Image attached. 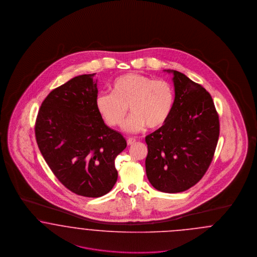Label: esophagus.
I'll return each instance as SVG.
<instances>
[{
    "label": "esophagus",
    "instance_id": "obj_1",
    "mask_svg": "<svg viewBox=\"0 0 257 257\" xmlns=\"http://www.w3.org/2000/svg\"><path fill=\"white\" fill-rule=\"evenodd\" d=\"M135 142H136V139H134V138H128V139L126 140L127 145H133Z\"/></svg>",
    "mask_w": 257,
    "mask_h": 257
}]
</instances>
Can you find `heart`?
I'll list each match as a JSON object with an SVG mask.
<instances>
[{
  "label": "heart",
  "instance_id": "b5f03b06",
  "mask_svg": "<svg viewBox=\"0 0 257 257\" xmlns=\"http://www.w3.org/2000/svg\"><path fill=\"white\" fill-rule=\"evenodd\" d=\"M174 100V89L167 80L130 73L114 79L110 93L99 94L96 106L106 123L117 126L123 123L128 106L133 112L123 123V131L136 134L147 125L155 128L165 123Z\"/></svg>",
  "mask_w": 257,
  "mask_h": 257
}]
</instances>
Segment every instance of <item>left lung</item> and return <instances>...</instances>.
<instances>
[{"label":"left lung","instance_id":"1","mask_svg":"<svg viewBox=\"0 0 257 257\" xmlns=\"http://www.w3.org/2000/svg\"><path fill=\"white\" fill-rule=\"evenodd\" d=\"M173 73L175 100L164 124L146 136V173L161 192L179 193L198 183L211 164L220 122L210 94L184 74Z\"/></svg>","mask_w":257,"mask_h":257}]
</instances>
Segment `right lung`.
<instances>
[{
  "instance_id": "right-lung-1",
  "label": "right lung",
  "mask_w": 257,
  "mask_h": 257,
  "mask_svg": "<svg viewBox=\"0 0 257 257\" xmlns=\"http://www.w3.org/2000/svg\"><path fill=\"white\" fill-rule=\"evenodd\" d=\"M96 74L81 75L53 90L43 100L35 137L57 179L78 196L99 198L117 181L115 158L126 147L96 106Z\"/></svg>"
}]
</instances>
